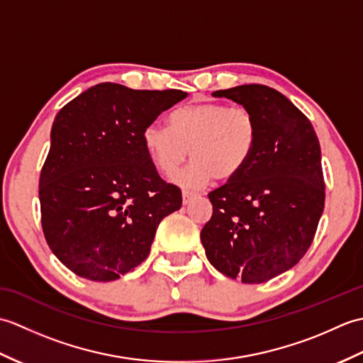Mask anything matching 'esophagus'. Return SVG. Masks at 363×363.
I'll return each mask as SVG.
<instances>
[{"instance_id":"1","label":"esophagus","mask_w":363,"mask_h":363,"mask_svg":"<svg viewBox=\"0 0 363 363\" xmlns=\"http://www.w3.org/2000/svg\"><path fill=\"white\" fill-rule=\"evenodd\" d=\"M195 196H196V194H194V191L184 190V191H182V203H184V204H189Z\"/></svg>"}]
</instances>
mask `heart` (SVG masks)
<instances>
[{
  "label": "heart",
  "mask_w": 363,
  "mask_h": 363,
  "mask_svg": "<svg viewBox=\"0 0 363 363\" xmlns=\"http://www.w3.org/2000/svg\"><path fill=\"white\" fill-rule=\"evenodd\" d=\"M142 142L151 164L164 176H173L189 154L191 164L174 181L186 189H201L243 172L256 150L257 121L243 106L187 104L168 115V126H146Z\"/></svg>",
  "instance_id": "obj_1"
}]
</instances>
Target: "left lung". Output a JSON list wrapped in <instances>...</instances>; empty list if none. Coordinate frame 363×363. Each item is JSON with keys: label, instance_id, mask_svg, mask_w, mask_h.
Returning a JSON list of instances; mask_svg holds the SVG:
<instances>
[{"label": "left lung", "instance_id": "obj_1", "mask_svg": "<svg viewBox=\"0 0 363 363\" xmlns=\"http://www.w3.org/2000/svg\"><path fill=\"white\" fill-rule=\"evenodd\" d=\"M250 109L257 143L243 172L209 194L212 218L201 230L220 273L267 282L303 259L325 209L318 137L309 118L279 91L250 84L212 94Z\"/></svg>", "mask_w": 363, "mask_h": 363}]
</instances>
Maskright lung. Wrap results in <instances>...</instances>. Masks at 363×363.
<instances>
[{"label":"right lung","instance_id":"obj_1","mask_svg":"<svg viewBox=\"0 0 363 363\" xmlns=\"http://www.w3.org/2000/svg\"><path fill=\"white\" fill-rule=\"evenodd\" d=\"M186 96L103 82L56 115L38 198L46 243L74 274L109 282L129 273L148 257L159 223L181 209L142 130Z\"/></svg>","mask_w":363,"mask_h":363}]
</instances>
